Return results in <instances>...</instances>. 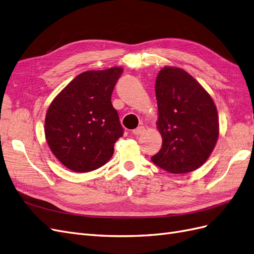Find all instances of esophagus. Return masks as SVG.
<instances>
[{
    "mask_svg": "<svg viewBox=\"0 0 254 254\" xmlns=\"http://www.w3.org/2000/svg\"><path fill=\"white\" fill-rule=\"evenodd\" d=\"M144 131H145V128H144L143 126H140V127H137V128L133 129V130H132V133H133L134 135H140V134L144 133Z\"/></svg>",
    "mask_w": 254,
    "mask_h": 254,
    "instance_id": "obj_1",
    "label": "esophagus"
}]
</instances>
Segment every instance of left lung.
<instances>
[{"label":"left lung","mask_w":254,"mask_h":254,"mask_svg":"<svg viewBox=\"0 0 254 254\" xmlns=\"http://www.w3.org/2000/svg\"><path fill=\"white\" fill-rule=\"evenodd\" d=\"M162 147L151 161L172 174L200 167L218 139V115L209 93L182 68L164 66L156 79Z\"/></svg>","instance_id":"obj_1"}]
</instances>
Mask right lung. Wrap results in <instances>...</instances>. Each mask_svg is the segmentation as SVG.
Wrapping results in <instances>:
<instances>
[{
  "mask_svg": "<svg viewBox=\"0 0 254 254\" xmlns=\"http://www.w3.org/2000/svg\"><path fill=\"white\" fill-rule=\"evenodd\" d=\"M122 73L119 66L83 72L50 105L45 137L54 155L71 171L87 173L106 164L124 134L111 103Z\"/></svg>",
  "mask_w": 254,
  "mask_h": 254,
  "instance_id": "add662e5",
  "label": "right lung"
}]
</instances>
